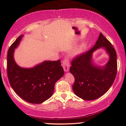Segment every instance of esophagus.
<instances>
[{
    "mask_svg": "<svg viewBox=\"0 0 126 126\" xmlns=\"http://www.w3.org/2000/svg\"><path fill=\"white\" fill-rule=\"evenodd\" d=\"M69 60L68 58L66 57L64 60L63 61V67L65 72H68L69 70Z\"/></svg>",
    "mask_w": 126,
    "mask_h": 126,
    "instance_id": "1",
    "label": "esophagus"
}]
</instances>
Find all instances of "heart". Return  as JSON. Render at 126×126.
Masks as SVG:
<instances>
[{"label": "heart", "mask_w": 126, "mask_h": 126, "mask_svg": "<svg viewBox=\"0 0 126 126\" xmlns=\"http://www.w3.org/2000/svg\"><path fill=\"white\" fill-rule=\"evenodd\" d=\"M82 47H80L79 49L78 50H77V52H81V50H82Z\"/></svg>", "instance_id": "1"}]
</instances>
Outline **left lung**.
<instances>
[{
    "instance_id": "obj_1",
    "label": "left lung",
    "mask_w": 126,
    "mask_h": 126,
    "mask_svg": "<svg viewBox=\"0 0 126 126\" xmlns=\"http://www.w3.org/2000/svg\"><path fill=\"white\" fill-rule=\"evenodd\" d=\"M103 47L109 55V60L103 67L92 63V53ZM69 71L74 76V93L80 98L91 101L99 98L110 89L117 73L116 50L112 44L100 33L95 45L88 51L72 60Z\"/></svg>"
}]
</instances>
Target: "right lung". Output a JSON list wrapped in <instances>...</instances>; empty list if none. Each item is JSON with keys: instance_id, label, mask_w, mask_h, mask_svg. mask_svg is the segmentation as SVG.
<instances>
[{"instance_id": "1", "label": "right lung", "mask_w": 126, "mask_h": 126, "mask_svg": "<svg viewBox=\"0 0 126 126\" xmlns=\"http://www.w3.org/2000/svg\"><path fill=\"white\" fill-rule=\"evenodd\" d=\"M23 35L16 39L7 54V74L13 90L24 101L41 104L53 94L55 82L64 75L60 60L44 61L31 68H21L14 59L15 49Z\"/></svg>"}]
</instances>
